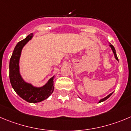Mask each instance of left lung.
Returning a JSON list of instances; mask_svg holds the SVG:
<instances>
[{"label":"left lung","instance_id":"1","mask_svg":"<svg viewBox=\"0 0 131 131\" xmlns=\"http://www.w3.org/2000/svg\"><path fill=\"white\" fill-rule=\"evenodd\" d=\"M109 46H110V47H111V50H112V52H113L114 56V57H115V59L117 60V61H118V57H117L116 53V50H115V48H114V46H112V45H111V44H109ZM112 94H113V92H112V93H111V94H108V96H106V97H103V99H101V100H100V101H99V103H101V102H103V101H105V100H107V99H108V97H109L110 96H111V95ZM79 98H80V97H79Z\"/></svg>","mask_w":131,"mask_h":131}]
</instances>
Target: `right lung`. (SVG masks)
<instances>
[{
    "instance_id": "obj_1",
    "label": "right lung",
    "mask_w": 131,
    "mask_h": 131,
    "mask_svg": "<svg viewBox=\"0 0 131 131\" xmlns=\"http://www.w3.org/2000/svg\"><path fill=\"white\" fill-rule=\"evenodd\" d=\"M34 37L31 33L24 39L17 44L9 61V80L12 88L21 98L29 103H39L44 101L50 96L53 92L54 75L48 79L42 86H34L32 83L27 82L22 77L20 72V58L22 50Z\"/></svg>"
}]
</instances>
